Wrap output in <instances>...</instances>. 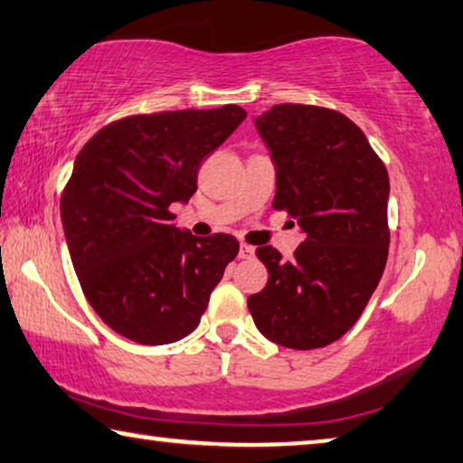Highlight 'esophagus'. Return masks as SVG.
Returning <instances> with one entry per match:
<instances>
[{"label": "esophagus", "instance_id": "esophagus-1", "mask_svg": "<svg viewBox=\"0 0 463 463\" xmlns=\"http://www.w3.org/2000/svg\"><path fill=\"white\" fill-rule=\"evenodd\" d=\"M239 258H241V260H253V258H255V247H251V245H241V249H239Z\"/></svg>", "mask_w": 463, "mask_h": 463}]
</instances>
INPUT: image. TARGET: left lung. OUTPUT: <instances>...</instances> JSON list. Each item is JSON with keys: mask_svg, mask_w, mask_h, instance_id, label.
I'll use <instances>...</instances> for the list:
<instances>
[{"mask_svg": "<svg viewBox=\"0 0 463 463\" xmlns=\"http://www.w3.org/2000/svg\"><path fill=\"white\" fill-rule=\"evenodd\" d=\"M255 126L276 163L274 210L297 218L292 255L258 247L268 284L247 300L268 340L315 350L348 332L375 292L390 253V175L363 129L334 109L284 102Z\"/></svg>", "mask_w": 463, "mask_h": 463, "instance_id": "left-lung-1", "label": "left lung"}]
</instances>
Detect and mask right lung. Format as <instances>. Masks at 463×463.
<instances>
[{
	"mask_svg": "<svg viewBox=\"0 0 463 463\" xmlns=\"http://www.w3.org/2000/svg\"><path fill=\"white\" fill-rule=\"evenodd\" d=\"M247 117L239 105L129 115L97 131L61 194L73 269L105 324L144 346L192 334L237 258L232 234L197 239L173 224L175 202Z\"/></svg>",
	"mask_w": 463,
	"mask_h": 463,
	"instance_id": "right-lung-1",
	"label": "right lung"
}]
</instances>
